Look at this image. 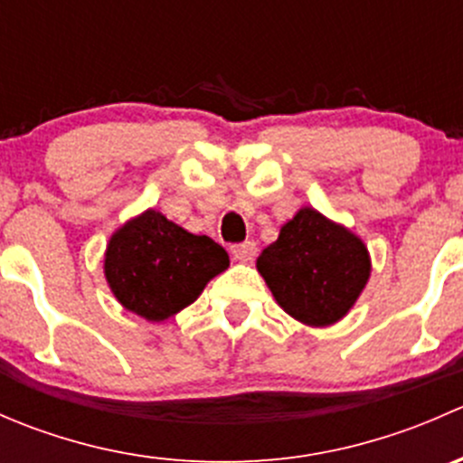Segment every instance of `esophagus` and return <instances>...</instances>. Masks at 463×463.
<instances>
[{"label":"esophagus","mask_w":463,"mask_h":463,"mask_svg":"<svg viewBox=\"0 0 463 463\" xmlns=\"http://www.w3.org/2000/svg\"><path fill=\"white\" fill-rule=\"evenodd\" d=\"M231 253L237 261H253L258 246H255V241H244V244L231 246Z\"/></svg>","instance_id":"1"}]
</instances>
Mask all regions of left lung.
Segmentation results:
<instances>
[{"mask_svg": "<svg viewBox=\"0 0 463 463\" xmlns=\"http://www.w3.org/2000/svg\"><path fill=\"white\" fill-rule=\"evenodd\" d=\"M258 270L291 318L307 326H329L356 305L370 279L372 260L356 232L305 205L261 250Z\"/></svg>", "mask_w": 463, "mask_h": 463, "instance_id": "8db88e82", "label": "left lung"}]
</instances>
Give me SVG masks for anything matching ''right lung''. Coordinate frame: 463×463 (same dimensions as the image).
Instances as JSON below:
<instances>
[{
  "label": "right lung",
  "instance_id": "add662e5",
  "mask_svg": "<svg viewBox=\"0 0 463 463\" xmlns=\"http://www.w3.org/2000/svg\"><path fill=\"white\" fill-rule=\"evenodd\" d=\"M228 266V253L217 241L193 235L147 208L109 237L102 269L125 309L147 322H163L193 305Z\"/></svg>",
  "mask_w": 463,
  "mask_h": 463
}]
</instances>
